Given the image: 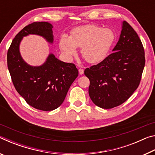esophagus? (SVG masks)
<instances>
[{
	"label": "esophagus",
	"mask_w": 155,
	"mask_h": 155,
	"mask_svg": "<svg viewBox=\"0 0 155 155\" xmlns=\"http://www.w3.org/2000/svg\"><path fill=\"white\" fill-rule=\"evenodd\" d=\"M78 72H79V74L81 75H82V74H83V73H84V70L80 68V69H78Z\"/></svg>",
	"instance_id": "esophagus-1"
}]
</instances>
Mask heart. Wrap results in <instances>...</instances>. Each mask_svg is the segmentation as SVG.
Masks as SVG:
<instances>
[{
  "label": "heart",
  "instance_id": "1",
  "mask_svg": "<svg viewBox=\"0 0 155 155\" xmlns=\"http://www.w3.org/2000/svg\"><path fill=\"white\" fill-rule=\"evenodd\" d=\"M115 40L112 30L94 25H84L74 28L69 38L62 37L60 49L68 57H73L81 48L83 58L89 64H98L108 55Z\"/></svg>",
  "mask_w": 155,
  "mask_h": 155
}]
</instances>
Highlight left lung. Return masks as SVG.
I'll return each mask as SVG.
<instances>
[{"label":"left lung","mask_w":155,"mask_h":155,"mask_svg":"<svg viewBox=\"0 0 155 155\" xmlns=\"http://www.w3.org/2000/svg\"><path fill=\"white\" fill-rule=\"evenodd\" d=\"M113 51L103 61L84 71L90 79V98L103 109L119 106L130 98L140 85L145 65L142 43L126 21Z\"/></svg>","instance_id":"obj_1"}]
</instances>
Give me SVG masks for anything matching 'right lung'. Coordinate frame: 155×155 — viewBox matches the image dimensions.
<instances>
[{
  "label": "right lung",
  "instance_id": "right-lung-1",
  "mask_svg": "<svg viewBox=\"0 0 155 155\" xmlns=\"http://www.w3.org/2000/svg\"><path fill=\"white\" fill-rule=\"evenodd\" d=\"M52 25L46 22L26 26L15 35L7 52V66L15 90L29 105L45 111L63 103L78 71L74 64L60 61L52 53L40 66L28 65L21 57L20 44L28 35L41 36L52 44Z\"/></svg>",
  "mask_w": 155,
  "mask_h": 155
}]
</instances>
